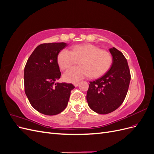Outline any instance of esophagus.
<instances>
[{"mask_svg":"<svg viewBox=\"0 0 154 154\" xmlns=\"http://www.w3.org/2000/svg\"><path fill=\"white\" fill-rule=\"evenodd\" d=\"M78 85H79V83H74V85L76 87H78Z\"/></svg>","mask_w":154,"mask_h":154,"instance_id":"34e87169","label":"esophagus"}]
</instances>
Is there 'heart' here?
Returning <instances> with one entry per match:
<instances>
[{"instance_id": "obj_1", "label": "heart", "mask_w": 154, "mask_h": 154, "mask_svg": "<svg viewBox=\"0 0 154 154\" xmlns=\"http://www.w3.org/2000/svg\"><path fill=\"white\" fill-rule=\"evenodd\" d=\"M80 59V66L70 68L63 74L66 82L76 83L88 76L98 78L108 71L112 64L109 52L90 44L74 45L71 51L62 49L58 54L57 62L60 68L66 69Z\"/></svg>"}]
</instances>
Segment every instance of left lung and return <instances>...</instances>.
Wrapping results in <instances>:
<instances>
[{"instance_id": "1", "label": "left lung", "mask_w": 154, "mask_h": 154, "mask_svg": "<svg viewBox=\"0 0 154 154\" xmlns=\"http://www.w3.org/2000/svg\"><path fill=\"white\" fill-rule=\"evenodd\" d=\"M112 63L109 71L90 82L87 93L88 106L95 112L106 114L117 109L127 96L130 73L127 59L117 49H109Z\"/></svg>"}]
</instances>
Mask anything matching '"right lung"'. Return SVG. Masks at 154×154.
I'll list each match as a JSON object with an SVG mask.
<instances>
[{
  "label": "right lung",
  "instance_id": "right-lung-1",
  "mask_svg": "<svg viewBox=\"0 0 154 154\" xmlns=\"http://www.w3.org/2000/svg\"><path fill=\"white\" fill-rule=\"evenodd\" d=\"M67 44L54 42L40 44L28 58L24 69L25 93L29 103L39 112L54 116L66 108L71 83L56 82L61 76L58 54Z\"/></svg>",
  "mask_w": 154,
  "mask_h": 154
}]
</instances>
